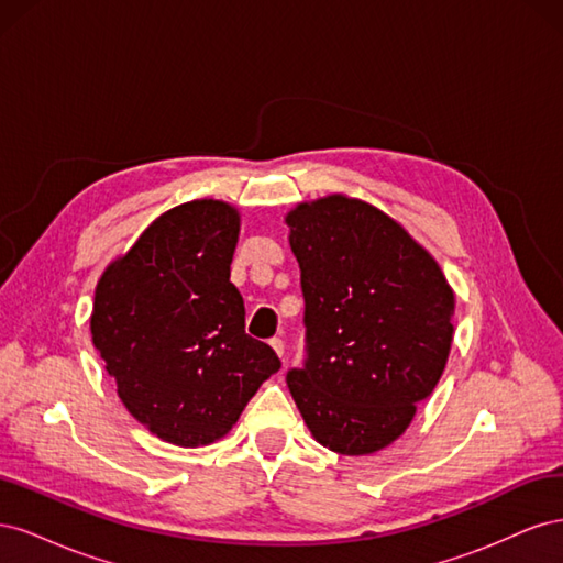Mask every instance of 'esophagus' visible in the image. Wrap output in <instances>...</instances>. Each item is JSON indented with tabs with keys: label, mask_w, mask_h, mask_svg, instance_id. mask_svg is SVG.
I'll use <instances>...</instances> for the list:
<instances>
[{
	"label": "esophagus",
	"mask_w": 563,
	"mask_h": 563,
	"mask_svg": "<svg viewBox=\"0 0 563 563\" xmlns=\"http://www.w3.org/2000/svg\"><path fill=\"white\" fill-rule=\"evenodd\" d=\"M269 345H272V350H275L279 356H284V340H282V338H272Z\"/></svg>",
	"instance_id": "1"
}]
</instances>
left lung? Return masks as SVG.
<instances>
[{"instance_id": "8db88e82", "label": "left lung", "mask_w": 563, "mask_h": 563, "mask_svg": "<svg viewBox=\"0 0 563 563\" xmlns=\"http://www.w3.org/2000/svg\"><path fill=\"white\" fill-rule=\"evenodd\" d=\"M305 298V366L286 373L312 437L340 455L399 439L444 373L455 298L397 220L331 195L286 216Z\"/></svg>"}]
</instances>
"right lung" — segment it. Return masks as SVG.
I'll list each match as a JSON object with an SVG mask.
<instances>
[{"label":"right lung","instance_id":"obj_1","mask_svg":"<svg viewBox=\"0 0 563 563\" xmlns=\"http://www.w3.org/2000/svg\"><path fill=\"white\" fill-rule=\"evenodd\" d=\"M240 213L218 199L166 211L96 286L91 338L126 411L183 449L213 444L282 362L244 331L230 282Z\"/></svg>","mask_w":563,"mask_h":563}]
</instances>
